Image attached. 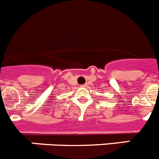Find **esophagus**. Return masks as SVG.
<instances>
[{"instance_id":"1","label":"esophagus","mask_w":159,"mask_h":159,"mask_svg":"<svg viewBox=\"0 0 159 159\" xmlns=\"http://www.w3.org/2000/svg\"><path fill=\"white\" fill-rule=\"evenodd\" d=\"M81 88H86V87H88L87 86V84H84V85H81Z\"/></svg>"}]
</instances>
